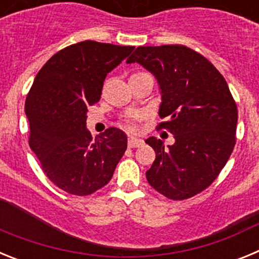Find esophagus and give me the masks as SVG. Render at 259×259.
<instances>
[{"label": "esophagus", "instance_id": "obj_1", "mask_svg": "<svg viewBox=\"0 0 259 259\" xmlns=\"http://www.w3.org/2000/svg\"><path fill=\"white\" fill-rule=\"evenodd\" d=\"M144 144V141L141 139H137V137H130L128 139V146L130 148H137V146H141Z\"/></svg>", "mask_w": 259, "mask_h": 259}]
</instances>
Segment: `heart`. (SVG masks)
I'll return each instance as SVG.
<instances>
[{
    "instance_id": "b5f03b06",
    "label": "heart",
    "mask_w": 259,
    "mask_h": 259,
    "mask_svg": "<svg viewBox=\"0 0 259 259\" xmlns=\"http://www.w3.org/2000/svg\"><path fill=\"white\" fill-rule=\"evenodd\" d=\"M135 118H137V115L135 116ZM128 128H130V130H135V124L132 122H130V124H128Z\"/></svg>"
}]
</instances>
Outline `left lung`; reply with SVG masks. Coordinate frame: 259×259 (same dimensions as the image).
I'll list each match as a JSON object with an SVG mask.
<instances>
[{
    "label": "left lung",
    "mask_w": 259,
    "mask_h": 259,
    "mask_svg": "<svg viewBox=\"0 0 259 259\" xmlns=\"http://www.w3.org/2000/svg\"><path fill=\"white\" fill-rule=\"evenodd\" d=\"M143 66L161 93L158 114L175 143L145 140L155 152L146 179L170 200H185L207 188L236 143L237 107L227 81L205 57L183 45L139 47L127 63Z\"/></svg>",
    "instance_id": "left-lung-1"
}]
</instances>
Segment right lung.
<instances>
[{"mask_svg": "<svg viewBox=\"0 0 259 259\" xmlns=\"http://www.w3.org/2000/svg\"><path fill=\"white\" fill-rule=\"evenodd\" d=\"M81 41L52 57L38 71L26 100L29 146L58 188L87 196L111 180L127 149V135L109 128L92 137L88 106L100 101L105 77L134 50Z\"/></svg>", "mask_w": 259, "mask_h": 259, "instance_id": "add662e5", "label": "right lung"}]
</instances>
